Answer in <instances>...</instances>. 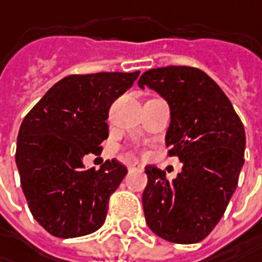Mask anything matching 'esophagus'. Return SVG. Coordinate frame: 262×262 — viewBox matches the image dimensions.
<instances>
[{"label": "esophagus", "instance_id": "1", "mask_svg": "<svg viewBox=\"0 0 262 262\" xmlns=\"http://www.w3.org/2000/svg\"><path fill=\"white\" fill-rule=\"evenodd\" d=\"M129 170H136V171H142L143 165L141 164V163H138V161H135V163H130V164H129Z\"/></svg>", "mask_w": 262, "mask_h": 262}]
</instances>
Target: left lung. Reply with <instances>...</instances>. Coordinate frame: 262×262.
<instances>
[{"instance_id": "left-lung-1", "label": "left lung", "mask_w": 262, "mask_h": 262, "mask_svg": "<svg viewBox=\"0 0 262 262\" xmlns=\"http://www.w3.org/2000/svg\"><path fill=\"white\" fill-rule=\"evenodd\" d=\"M138 85L167 101L165 146L183 163L173 182L155 165L145 167L146 224L168 242H201L220 222L237 186L245 163L244 124L222 88L195 67L151 69Z\"/></svg>"}]
</instances>
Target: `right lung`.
I'll list each match as a JSON object with an SVG mask.
<instances>
[{"mask_svg":"<svg viewBox=\"0 0 262 262\" xmlns=\"http://www.w3.org/2000/svg\"><path fill=\"white\" fill-rule=\"evenodd\" d=\"M138 76H67L23 120L16 149L20 183L33 219L52 236H85L105 222L110 196L127 168L111 160L95 171L83 165V157L102 151L110 107Z\"/></svg>","mask_w":262,"mask_h":262,"instance_id":"1","label":"right lung"}]
</instances>
